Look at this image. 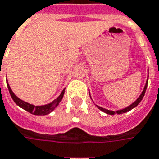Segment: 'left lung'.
I'll return each mask as SVG.
<instances>
[{
  "label": "left lung",
  "instance_id": "obj_1",
  "mask_svg": "<svg viewBox=\"0 0 159 159\" xmlns=\"http://www.w3.org/2000/svg\"><path fill=\"white\" fill-rule=\"evenodd\" d=\"M148 77H149V76H147V80H146V83H145V88H144V89H143V91H142V93L140 94V95L139 96V98H138L134 103H132L130 106H128L127 107H126V108H123V109H120V110H117V111H112V110H108V109H106V108H103V107H102L97 106V105H96V107H98L100 110H102V112H104V113H106L107 114H110V115H114V114H124V113H126V112H128V111L130 110H132L133 108H134L135 107H137L138 105L139 104V102H141V100L143 99V97H144L145 90H146V88H147V84H148Z\"/></svg>",
  "mask_w": 159,
  "mask_h": 159
}]
</instances>
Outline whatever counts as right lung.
<instances>
[{
	"label": "right lung",
	"instance_id": "obj_1",
	"mask_svg": "<svg viewBox=\"0 0 159 159\" xmlns=\"http://www.w3.org/2000/svg\"><path fill=\"white\" fill-rule=\"evenodd\" d=\"M7 88H8V90H9L11 97L13 98L14 102L16 103L19 107H20L21 108L25 109V111L29 112L31 114H35V115H46V114L52 113L56 108L57 107V105L59 104L61 101H62V99H63L64 95V90H65V89H64L63 91L61 92L59 96L51 103H48L46 105H42V106H34L33 104L25 102L24 101H22L21 99H20L18 96H16V95H14V92L12 91V89H11V88H10L9 84H8L7 82Z\"/></svg>",
	"mask_w": 159,
	"mask_h": 159
}]
</instances>
